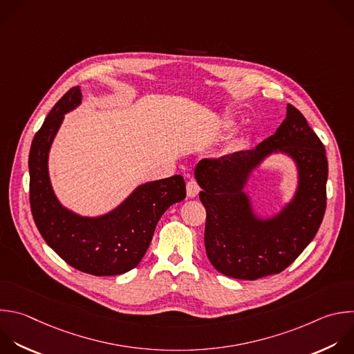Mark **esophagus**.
Returning <instances> with one entry per match:
<instances>
[{
    "instance_id": "obj_1",
    "label": "esophagus",
    "mask_w": 354,
    "mask_h": 354,
    "mask_svg": "<svg viewBox=\"0 0 354 354\" xmlns=\"http://www.w3.org/2000/svg\"><path fill=\"white\" fill-rule=\"evenodd\" d=\"M186 190H187V197H196L198 194V192H200V186H198L197 180H194V179L187 180Z\"/></svg>"
}]
</instances>
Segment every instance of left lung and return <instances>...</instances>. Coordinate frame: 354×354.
Here are the masks:
<instances>
[{"label":"left lung","instance_id":"obj_1","mask_svg":"<svg viewBox=\"0 0 354 354\" xmlns=\"http://www.w3.org/2000/svg\"><path fill=\"white\" fill-rule=\"evenodd\" d=\"M275 149L289 152L299 165L295 201L271 221H257L241 187L250 171ZM207 218L204 245L214 268L230 278L254 281L286 270L317 234L326 208L325 147L303 113L288 104L275 135L256 149L204 158L194 169Z\"/></svg>","mask_w":354,"mask_h":354}]
</instances>
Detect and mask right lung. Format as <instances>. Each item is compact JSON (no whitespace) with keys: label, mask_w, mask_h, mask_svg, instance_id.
<instances>
[{"label":"right lung","mask_w":354,"mask_h":354,"mask_svg":"<svg viewBox=\"0 0 354 354\" xmlns=\"http://www.w3.org/2000/svg\"><path fill=\"white\" fill-rule=\"evenodd\" d=\"M80 100L79 87L66 91L33 138L30 209L43 239L66 264L94 277L120 275L142 261L157 222L172 204L186 197V185L180 175L142 185L121 207L100 218H83L64 208L50 185L47 157L64 113Z\"/></svg>","instance_id":"add662e5"}]
</instances>
